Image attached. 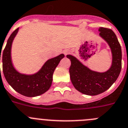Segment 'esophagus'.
Segmentation results:
<instances>
[{
  "label": "esophagus",
  "instance_id": "34e87169",
  "mask_svg": "<svg viewBox=\"0 0 128 128\" xmlns=\"http://www.w3.org/2000/svg\"><path fill=\"white\" fill-rule=\"evenodd\" d=\"M69 52H70V51H67V50H66V51H64V54H65V55L68 54Z\"/></svg>",
  "mask_w": 128,
  "mask_h": 128
}]
</instances>
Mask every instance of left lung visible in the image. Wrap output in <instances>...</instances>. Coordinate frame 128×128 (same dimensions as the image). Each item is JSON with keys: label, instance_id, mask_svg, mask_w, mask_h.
I'll list each match as a JSON object with an SVG mask.
<instances>
[{"label": "left lung", "instance_id": "8db88e82", "mask_svg": "<svg viewBox=\"0 0 128 128\" xmlns=\"http://www.w3.org/2000/svg\"><path fill=\"white\" fill-rule=\"evenodd\" d=\"M98 30L100 36L107 42L112 52V65L107 71H92L76 57L66 55L71 61L69 72L72 84L77 91L90 96L99 94L110 88L119 77L122 66L121 47L114 32L104 27H100Z\"/></svg>", "mask_w": 128, "mask_h": 128}]
</instances>
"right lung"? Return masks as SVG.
Here are the masks:
<instances>
[{
	"label": "right lung",
	"mask_w": 128,
	"mask_h": 128,
	"mask_svg": "<svg viewBox=\"0 0 128 128\" xmlns=\"http://www.w3.org/2000/svg\"><path fill=\"white\" fill-rule=\"evenodd\" d=\"M18 30V28L11 34L4 50L2 55L3 73L7 82L18 92L25 96H37L44 94L50 88L54 71L65 55L61 54L48 60L40 70L34 74L20 73L14 68L11 60V46ZM0 55L1 53L0 60Z\"/></svg>",
	"instance_id": "add662e5"
}]
</instances>
